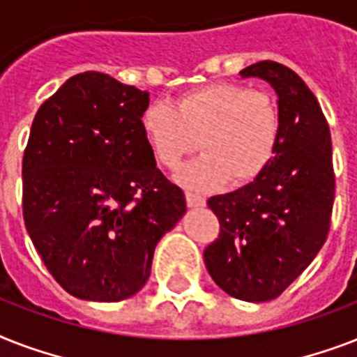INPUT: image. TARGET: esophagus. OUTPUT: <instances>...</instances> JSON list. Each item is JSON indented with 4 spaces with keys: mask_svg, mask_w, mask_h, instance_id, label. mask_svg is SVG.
<instances>
[{
    "mask_svg": "<svg viewBox=\"0 0 357 357\" xmlns=\"http://www.w3.org/2000/svg\"><path fill=\"white\" fill-rule=\"evenodd\" d=\"M187 206L189 207H204L206 206V198L195 192H187Z\"/></svg>",
    "mask_w": 357,
    "mask_h": 357,
    "instance_id": "obj_1",
    "label": "esophagus"
}]
</instances>
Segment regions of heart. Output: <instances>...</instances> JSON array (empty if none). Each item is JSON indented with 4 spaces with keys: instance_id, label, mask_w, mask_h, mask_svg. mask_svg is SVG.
Returning <instances> with one entry per match:
<instances>
[{
    "instance_id": "b5f03b06",
    "label": "heart",
    "mask_w": 357,
    "mask_h": 357,
    "mask_svg": "<svg viewBox=\"0 0 357 357\" xmlns=\"http://www.w3.org/2000/svg\"><path fill=\"white\" fill-rule=\"evenodd\" d=\"M140 128L162 167L178 168L198 148L204 155L181 170L189 189L246 183L268 165L280 139V111L265 91L238 83H207L179 94L172 105L150 103Z\"/></svg>"
}]
</instances>
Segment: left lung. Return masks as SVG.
Segmentation results:
<instances>
[{"instance_id": "left-lung-1", "label": "left lung", "mask_w": 357, "mask_h": 357, "mask_svg": "<svg viewBox=\"0 0 357 357\" xmlns=\"http://www.w3.org/2000/svg\"><path fill=\"white\" fill-rule=\"evenodd\" d=\"M238 74L274 89L280 139L254 181L207 200L220 235L204 261L224 293L266 302L307 268L326 241L335 195L332 139L315 94L293 70L261 61Z\"/></svg>"}]
</instances>
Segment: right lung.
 Here are the masks:
<instances>
[{
	"instance_id": "obj_1",
	"label": "right lung",
	"mask_w": 357,
	"mask_h": 357,
	"mask_svg": "<svg viewBox=\"0 0 357 357\" xmlns=\"http://www.w3.org/2000/svg\"><path fill=\"white\" fill-rule=\"evenodd\" d=\"M150 94L100 72L42 103L25 148L24 220L44 265L75 298L144 287L157 243L187 211L140 128Z\"/></svg>"
}]
</instances>
